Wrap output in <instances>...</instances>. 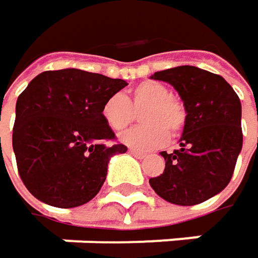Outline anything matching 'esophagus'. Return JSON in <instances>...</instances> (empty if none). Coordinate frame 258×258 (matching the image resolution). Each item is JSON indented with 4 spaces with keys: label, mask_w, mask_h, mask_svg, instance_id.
<instances>
[{
    "label": "esophagus",
    "mask_w": 258,
    "mask_h": 258,
    "mask_svg": "<svg viewBox=\"0 0 258 258\" xmlns=\"http://www.w3.org/2000/svg\"><path fill=\"white\" fill-rule=\"evenodd\" d=\"M130 153H131L133 156H136V158H139V159H143V158L146 156V153H145V152H140V151H136V149H130Z\"/></svg>",
    "instance_id": "esophagus-1"
}]
</instances>
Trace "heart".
<instances>
[{
	"mask_svg": "<svg viewBox=\"0 0 258 258\" xmlns=\"http://www.w3.org/2000/svg\"><path fill=\"white\" fill-rule=\"evenodd\" d=\"M145 109L140 121L145 124L119 136V140L130 148L149 151L161 148L168 140V133L176 136L187 119L183 102L171 96L170 90L158 81L140 82L131 91L130 99L116 93L106 99L102 106L105 122L115 131H122L134 119V110Z\"/></svg>",
	"mask_w": 258,
	"mask_h": 258,
	"instance_id": "heart-1",
	"label": "heart"
}]
</instances>
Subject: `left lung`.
I'll return each instance as SVG.
<instances>
[{
  "mask_svg": "<svg viewBox=\"0 0 258 258\" xmlns=\"http://www.w3.org/2000/svg\"><path fill=\"white\" fill-rule=\"evenodd\" d=\"M151 78L176 88L187 119L180 148L161 152L164 173L149 183L171 204H201L220 194L232 178L242 149L241 100L223 77L197 66H177Z\"/></svg>",
  "mask_w": 258,
  "mask_h": 258,
  "instance_id": "left-lung-1",
  "label": "left lung"
}]
</instances>
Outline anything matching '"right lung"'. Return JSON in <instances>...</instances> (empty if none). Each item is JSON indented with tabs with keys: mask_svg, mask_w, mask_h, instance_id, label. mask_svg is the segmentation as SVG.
Segmentation results:
<instances>
[{
	"mask_svg": "<svg viewBox=\"0 0 258 258\" xmlns=\"http://www.w3.org/2000/svg\"><path fill=\"white\" fill-rule=\"evenodd\" d=\"M127 85L81 69L45 71L16 103L13 151L26 189L36 199L74 208L94 198L107 164L124 145H110L115 133L102 116L107 97Z\"/></svg>",
	"mask_w": 258,
	"mask_h": 258,
	"instance_id": "right-lung-1",
	"label": "right lung"
}]
</instances>
